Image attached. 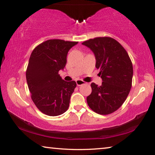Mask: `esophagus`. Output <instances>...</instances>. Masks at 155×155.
<instances>
[{"mask_svg": "<svg viewBox=\"0 0 155 155\" xmlns=\"http://www.w3.org/2000/svg\"><path fill=\"white\" fill-rule=\"evenodd\" d=\"M76 83H77V85L78 86H81V85H83V84L85 83V81H83V80H80V79L76 81Z\"/></svg>", "mask_w": 155, "mask_h": 155, "instance_id": "obj_1", "label": "esophagus"}]
</instances>
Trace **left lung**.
Segmentation results:
<instances>
[{
	"instance_id": "obj_1",
	"label": "left lung",
	"mask_w": 155,
	"mask_h": 155,
	"mask_svg": "<svg viewBox=\"0 0 155 155\" xmlns=\"http://www.w3.org/2000/svg\"><path fill=\"white\" fill-rule=\"evenodd\" d=\"M82 44L94 53L96 68L103 80L101 86L91 84L88 105L96 114H112L122 105L130 92L133 74L131 60L124 47L109 37L90 39Z\"/></svg>"
}]
</instances>
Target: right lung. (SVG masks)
<instances>
[{
	"label": "right lung",
	"mask_w": 155,
	"mask_h": 155,
	"mask_svg": "<svg viewBox=\"0 0 155 155\" xmlns=\"http://www.w3.org/2000/svg\"><path fill=\"white\" fill-rule=\"evenodd\" d=\"M78 41L49 40L36 46L28 61L26 78L31 99L43 114L57 116L67 111L77 86L59 74L67 63L69 50Z\"/></svg>",
	"instance_id": "right-lung-1"
}]
</instances>
